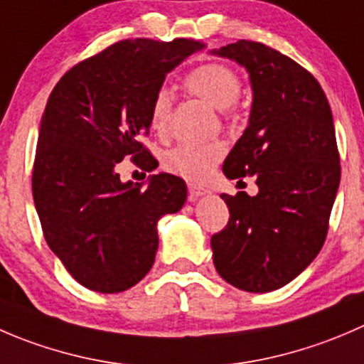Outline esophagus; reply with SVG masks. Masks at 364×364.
Returning a JSON list of instances; mask_svg holds the SVG:
<instances>
[{"label":"esophagus","mask_w":364,"mask_h":364,"mask_svg":"<svg viewBox=\"0 0 364 364\" xmlns=\"http://www.w3.org/2000/svg\"><path fill=\"white\" fill-rule=\"evenodd\" d=\"M187 189H189L191 200H198V198H201V196H205V194L210 193V191L205 189V187L194 186V183H189V186H187Z\"/></svg>","instance_id":"1"}]
</instances>
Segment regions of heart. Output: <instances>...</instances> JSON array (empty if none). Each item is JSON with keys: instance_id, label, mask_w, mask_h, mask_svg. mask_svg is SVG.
Listing matches in <instances>:
<instances>
[{"instance_id": "1", "label": "heart", "mask_w": 364, "mask_h": 364, "mask_svg": "<svg viewBox=\"0 0 364 364\" xmlns=\"http://www.w3.org/2000/svg\"><path fill=\"white\" fill-rule=\"evenodd\" d=\"M183 88L193 97H198L210 107L228 113L240 95V79L235 72L223 63H207L198 67L183 79ZM173 97L168 88L157 90L150 106V127L157 134H166L171 120ZM226 152L225 143H181L164 157V168L178 177L193 182H203L210 177L215 164Z\"/></svg>"}]
</instances>
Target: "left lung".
<instances>
[{"label":"left lung","instance_id":"8db88e82","mask_svg":"<svg viewBox=\"0 0 364 364\" xmlns=\"http://www.w3.org/2000/svg\"><path fill=\"white\" fill-rule=\"evenodd\" d=\"M212 55L250 74V124L228 154V178L257 177L258 194H221L230 219L210 239L215 271L244 292L282 289L322 250L340 186L333 113L306 68L269 46L239 41Z\"/></svg>","mask_w":364,"mask_h":364}]
</instances>
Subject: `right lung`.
<instances>
[{"instance_id":"right-lung-1","label":"right lung","mask_w":364,"mask_h":364,"mask_svg":"<svg viewBox=\"0 0 364 364\" xmlns=\"http://www.w3.org/2000/svg\"><path fill=\"white\" fill-rule=\"evenodd\" d=\"M205 44L187 38L120 41L74 65L42 114L33 163L35 208L53 253L86 289L117 294L141 282L159 246L157 221L183 207L187 187L170 173L143 187L122 182L118 163L156 159L139 141L168 72Z\"/></svg>"}]
</instances>
